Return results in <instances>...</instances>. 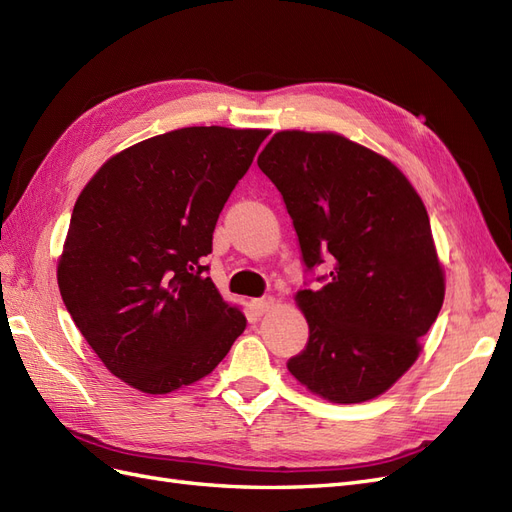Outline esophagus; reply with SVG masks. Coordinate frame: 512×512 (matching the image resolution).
Returning a JSON list of instances; mask_svg holds the SVG:
<instances>
[{
	"label": "esophagus",
	"mask_w": 512,
	"mask_h": 512,
	"mask_svg": "<svg viewBox=\"0 0 512 512\" xmlns=\"http://www.w3.org/2000/svg\"><path fill=\"white\" fill-rule=\"evenodd\" d=\"M252 305H254V309H256L258 314H267L269 309L275 305V299L273 297H260V299H254Z\"/></svg>",
	"instance_id": "obj_1"
}]
</instances>
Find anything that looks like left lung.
Wrapping results in <instances>:
<instances>
[{
    "instance_id": "1",
    "label": "left lung",
    "mask_w": 512,
    "mask_h": 512,
    "mask_svg": "<svg viewBox=\"0 0 512 512\" xmlns=\"http://www.w3.org/2000/svg\"><path fill=\"white\" fill-rule=\"evenodd\" d=\"M258 166L297 230L320 288L297 303L305 348L286 363L309 391L359 404L406 374L444 301V273L421 196L389 160L331 132H277Z\"/></svg>"
}]
</instances>
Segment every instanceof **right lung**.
Here are the masks:
<instances>
[{"instance_id": "right-lung-1", "label": "right lung", "mask_w": 512, "mask_h": 512, "mask_svg": "<svg viewBox=\"0 0 512 512\" xmlns=\"http://www.w3.org/2000/svg\"><path fill=\"white\" fill-rule=\"evenodd\" d=\"M267 130L181 128L117 153L76 200L57 267L64 305L106 369L162 395L218 367L245 316L205 256Z\"/></svg>"}]
</instances>
